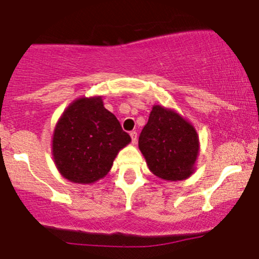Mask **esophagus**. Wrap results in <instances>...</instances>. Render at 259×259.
<instances>
[{
    "label": "esophagus",
    "instance_id": "obj_1",
    "mask_svg": "<svg viewBox=\"0 0 259 259\" xmlns=\"http://www.w3.org/2000/svg\"><path fill=\"white\" fill-rule=\"evenodd\" d=\"M130 137H132V143H133V144H137V142H138V133L137 132H132V133H130Z\"/></svg>",
    "mask_w": 259,
    "mask_h": 259
}]
</instances>
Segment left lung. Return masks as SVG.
<instances>
[{"mask_svg":"<svg viewBox=\"0 0 259 259\" xmlns=\"http://www.w3.org/2000/svg\"><path fill=\"white\" fill-rule=\"evenodd\" d=\"M139 149L151 173L177 182L194 173L199 139L194 126L178 113L154 105L140 133Z\"/></svg>","mask_w":259,"mask_h":259,"instance_id":"8db88e82","label":"left lung"}]
</instances>
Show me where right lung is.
<instances>
[{
  "mask_svg": "<svg viewBox=\"0 0 259 259\" xmlns=\"http://www.w3.org/2000/svg\"><path fill=\"white\" fill-rule=\"evenodd\" d=\"M132 142L101 96L72 101L55 126L52 155L65 179L90 184L110 171L120 149Z\"/></svg>",
  "mask_w": 259,
  "mask_h": 259,
  "instance_id": "obj_1",
  "label": "right lung"
}]
</instances>
